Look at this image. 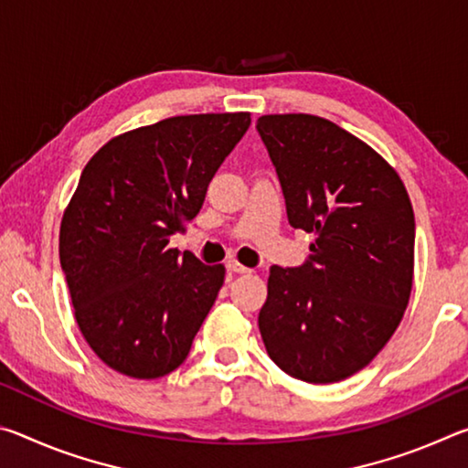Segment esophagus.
Wrapping results in <instances>:
<instances>
[{"instance_id": "34e87169", "label": "esophagus", "mask_w": 468, "mask_h": 468, "mask_svg": "<svg viewBox=\"0 0 468 468\" xmlns=\"http://www.w3.org/2000/svg\"><path fill=\"white\" fill-rule=\"evenodd\" d=\"M227 271L233 272V274H250V272H251L250 268L241 266L239 262H229V264H227Z\"/></svg>"}]
</instances>
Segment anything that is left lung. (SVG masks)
Here are the masks:
<instances>
[{"instance_id":"1","label":"left lung","mask_w":468,"mask_h":468,"mask_svg":"<svg viewBox=\"0 0 468 468\" xmlns=\"http://www.w3.org/2000/svg\"><path fill=\"white\" fill-rule=\"evenodd\" d=\"M289 225L314 233L301 266H272L258 315L271 359L310 384L357 374L399 328L413 289L415 215L390 165L324 117L262 115Z\"/></svg>"}]
</instances>
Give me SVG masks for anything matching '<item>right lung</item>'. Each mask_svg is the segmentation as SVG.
Masks as SVG:
<instances>
[{"label": "right lung", "instance_id": "1", "mask_svg": "<svg viewBox=\"0 0 468 468\" xmlns=\"http://www.w3.org/2000/svg\"><path fill=\"white\" fill-rule=\"evenodd\" d=\"M251 123L250 113L169 117L94 154L61 218L59 262L86 343L123 376L154 379L186 361L225 266L169 248Z\"/></svg>", "mask_w": 468, "mask_h": 468}]
</instances>
